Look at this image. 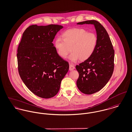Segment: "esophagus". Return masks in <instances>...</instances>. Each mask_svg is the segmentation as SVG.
<instances>
[{
    "label": "esophagus",
    "instance_id": "esophagus-1",
    "mask_svg": "<svg viewBox=\"0 0 132 132\" xmlns=\"http://www.w3.org/2000/svg\"><path fill=\"white\" fill-rule=\"evenodd\" d=\"M75 66H74L73 65H72V64H70V68H69L70 71H72V70H73L75 69Z\"/></svg>",
    "mask_w": 132,
    "mask_h": 132
}]
</instances>
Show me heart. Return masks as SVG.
<instances>
[{"instance_id": "heart-1", "label": "heart", "mask_w": 132, "mask_h": 132, "mask_svg": "<svg viewBox=\"0 0 132 132\" xmlns=\"http://www.w3.org/2000/svg\"><path fill=\"white\" fill-rule=\"evenodd\" d=\"M62 39L57 37L54 43V47L60 57L65 59L71 51L69 60L77 62L84 61L93 54L97 43V38L93 33L82 28H72L64 32Z\"/></svg>"}]
</instances>
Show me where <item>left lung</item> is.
I'll use <instances>...</instances> for the list:
<instances>
[{
  "mask_svg": "<svg viewBox=\"0 0 132 132\" xmlns=\"http://www.w3.org/2000/svg\"><path fill=\"white\" fill-rule=\"evenodd\" d=\"M77 24H92L96 30L97 43L93 54L76 67L79 73L78 89L84 94H92L102 89L110 79L114 70V50L106 30L98 21L90 20Z\"/></svg>",
  "mask_w": 132,
  "mask_h": 132,
  "instance_id": "obj_1",
  "label": "left lung"
}]
</instances>
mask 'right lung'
I'll use <instances>...</instances> for the list:
<instances>
[{"instance_id":"obj_1","label":"right lung","mask_w":132,"mask_h":132,"mask_svg":"<svg viewBox=\"0 0 132 132\" xmlns=\"http://www.w3.org/2000/svg\"><path fill=\"white\" fill-rule=\"evenodd\" d=\"M63 28L57 24L29 26L24 31L18 48V71L24 84L43 98L55 96L69 64L59 55L52 43Z\"/></svg>"}]
</instances>
